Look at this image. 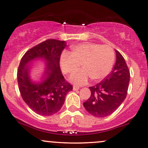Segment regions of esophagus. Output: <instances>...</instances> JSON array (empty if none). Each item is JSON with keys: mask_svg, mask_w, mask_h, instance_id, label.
<instances>
[{"mask_svg": "<svg viewBox=\"0 0 148 148\" xmlns=\"http://www.w3.org/2000/svg\"><path fill=\"white\" fill-rule=\"evenodd\" d=\"M78 89H79V87H78V86H76V85L73 86V90H74V91L78 90Z\"/></svg>", "mask_w": 148, "mask_h": 148, "instance_id": "obj_1", "label": "esophagus"}]
</instances>
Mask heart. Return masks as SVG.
<instances>
[{"mask_svg":"<svg viewBox=\"0 0 148 148\" xmlns=\"http://www.w3.org/2000/svg\"><path fill=\"white\" fill-rule=\"evenodd\" d=\"M114 59V51L109 46L83 43L74 46L71 52H63L60 65L65 74H72L81 64L83 69L74 74L71 80L78 85H84L90 78L94 81L105 78L111 72Z\"/></svg>","mask_w":148,"mask_h":148,"instance_id":"1","label":"heart"}]
</instances>
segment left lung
I'll return each mask as SVG.
<instances>
[{
	"instance_id": "8db88e82",
	"label": "left lung",
	"mask_w": 148,
	"mask_h": 148,
	"mask_svg": "<svg viewBox=\"0 0 148 148\" xmlns=\"http://www.w3.org/2000/svg\"><path fill=\"white\" fill-rule=\"evenodd\" d=\"M113 70L102 81L89 87L91 96L83 103L88 113L104 117L114 113L124 102L128 93L130 71L124 58L117 50Z\"/></svg>"
}]
</instances>
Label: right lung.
Segmentation results:
<instances>
[{"instance_id": "1", "label": "right lung", "mask_w": 148, "mask_h": 148, "mask_svg": "<svg viewBox=\"0 0 148 148\" xmlns=\"http://www.w3.org/2000/svg\"><path fill=\"white\" fill-rule=\"evenodd\" d=\"M65 47V41L48 39L27 50L20 61L17 72L20 94L29 108L40 115L57 113L64 104L67 93L72 90V85L63 77L59 64ZM38 58L46 60L47 70L42 81L35 84L29 78L27 64Z\"/></svg>"}]
</instances>
